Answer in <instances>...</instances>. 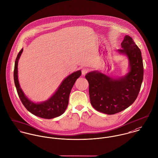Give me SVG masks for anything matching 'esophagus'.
<instances>
[{
    "label": "esophagus",
    "mask_w": 158,
    "mask_h": 158,
    "mask_svg": "<svg viewBox=\"0 0 158 158\" xmlns=\"http://www.w3.org/2000/svg\"><path fill=\"white\" fill-rule=\"evenodd\" d=\"M82 74L83 75V76H84V75H85L88 72H89V69L88 68H83L82 69Z\"/></svg>",
    "instance_id": "esophagus-1"
}]
</instances>
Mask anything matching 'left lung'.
<instances>
[{
    "label": "left lung",
    "instance_id": "8db88e82",
    "mask_svg": "<svg viewBox=\"0 0 158 158\" xmlns=\"http://www.w3.org/2000/svg\"><path fill=\"white\" fill-rule=\"evenodd\" d=\"M121 45L118 52L127 55L131 67L126 76L115 79L96 71L85 75L91 104L96 110L108 115L124 110L135 101L143 77L141 51L133 39L126 35Z\"/></svg>",
    "mask_w": 158,
    "mask_h": 158
}]
</instances>
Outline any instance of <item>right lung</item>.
<instances>
[{
  "instance_id": "right-lung-1",
  "label": "right lung",
  "mask_w": 158,
  "mask_h": 158,
  "mask_svg": "<svg viewBox=\"0 0 158 158\" xmlns=\"http://www.w3.org/2000/svg\"><path fill=\"white\" fill-rule=\"evenodd\" d=\"M23 51V49L19 52L16 57L14 68L15 84L23 104L32 114L43 118L51 119L61 115L68 106L71 90L77 79L81 76V71H76L68 76L63 81L54 95L48 101L39 104L33 103L24 94L20 88L18 79V62Z\"/></svg>"
}]
</instances>
